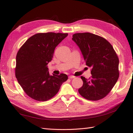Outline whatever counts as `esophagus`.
I'll return each mask as SVG.
<instances>
[{
    "mask_svg": "<svg viewBox=\"0 0 133 133\" xmlns=\"http://www.w3.org/2000/svg\"><path fill=\"white\" fill-rule=\"evenodd\" d=\"M69 78H70V79H72V78H75V77H74V76H70L69 77Z\"/></svg>",
    "mask_w": 133,
    "mask_h": 133,
    "instance_id": "34e87169",
    "label": "esophagus"
}]
</instances>
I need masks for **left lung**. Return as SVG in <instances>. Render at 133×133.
<instances>
[{
  "label": "left lung",
  "mask_w": 133,
  "mask_h": 133,
  "mask_svg": "<svg viewBox=\"0 0 133 133\" xmlns=\"http://www.w3.org/2000/svg\"><path fill=\"white\" fill-rule=\"evenodd\" d=\"M72 39L80 49L87 66L91 67L90 78L81 77L83 85L78 89L79 94L90 101L105 98L119 76V60L115 50L105 38L90 32L74 34Z\"/></svg>",
  "instance_id": "obj_1"
}]
</instances>
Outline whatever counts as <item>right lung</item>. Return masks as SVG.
<instances>
[{"instance_id": "1", "label": "right lung", "mask_w": 133, "mask_h": 133, "mask_svg": "<svg viewBox=\"0 0 133 133\" xmlns=\"http://www.w3.org/2000/svg\"><path fill=\"white\" fill-rule=\"evenodd\" d=\"M67 33H38L29 38L16 56V77L26 95L38 101H46L58 92L67 81L65 74L50 76L47 65L57 45Z\"/></svg>"}]
</instances>
